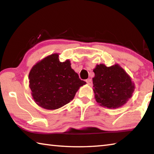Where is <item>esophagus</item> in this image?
<instances>
[{
	"instance_id": "34e87169",
	"label": "esophagus",
	"mask_w": 154,
	"mask_h": 154,
	"mask_svg": "<svg viewBox=\"0 0 154 154\" xmlns=\"http://www.w3.org/2000/svg\"><path fill=\"white\" fill-rule=\"evenodd\" d=\"M85 82H86V83H88V85H91L92 84V80H91L90 79H88L85 80Z\"/></svg>"
}]
</instances>
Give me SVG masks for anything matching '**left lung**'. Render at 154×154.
Returning <instances> with one entry per match:
<instances>
[{"instance_id":"8db88e82","label":"left lung","mask_w":154,"mask_h":154,"mask_svg":"<svg viewBox=\"0 0 154 154\" xmlns=\"http://www.w3.org/2000/svg\"><path fill=\"white\" fill-rule=\"evenodd\" d=\"M93 71L95 75L92 78L94 97L101 106L119 108L132 97L134 84L119 64L109 67L103 64H97Z\"/></svg>"}]
</instances>
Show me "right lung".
<instances>
[{
    "instance_id": "add662e5",
    "label": "right lung",
    "mask_w": 154,
    "mask_h": 154,
    "mask_svg": "<svg viewBox=\"0 0 154 154\" xmlns=\"http://www.w3.org/2000/svg\"><path fill=\"white\" fill-rule=\"evenodd\" d=\"M58 56L54 54L43 58L34 65L28 75L34 100L49 110L71 102L79 88L86 83L71 69L69 60L61 62Z\"/></svg>"
}]
</instances>
